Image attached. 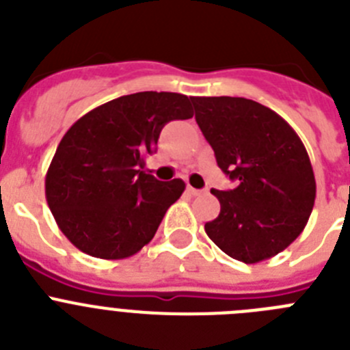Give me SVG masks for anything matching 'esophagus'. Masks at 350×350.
<instances>
[{"label":"esophagus","mask_w":350,"mask_h":350,"mask_svg":"<svg viewBox=\"0 0 350 350\" xmlns=\"http://www.w3.org/2000/svg\"><path fill=\"white\" fill-rule=\"evenodd\" d=\"M187 193H189L191 196H200V194L205 193V189H194V187L187 185Z\"/></svg>","instance_id":"obj_1"}]
</instances>
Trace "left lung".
<instances>
[{
	"label": "left lung",
	"instance_id": "1",
	"mask_svg": "<svg viewBox=\"0 0 350 350\" xmlns=\"http://www.w3.org/2000/svg\"><path fill=\"white\" fill-rule=\"evenodd\" d=\"M193 105L219 168L237 182L234 189H212L221 213L206 222V234L247 265L273 258L299 237L314 208L307 148L279 113L258 101L203 96Z\"/></svg>",
	"mask_w": 350,
	"mask_h": 350
}]
</instances>
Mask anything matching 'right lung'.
<instances>
[{"mask_svg": "<svg viewBox=\"0 0 350 350\" xmlns=\"http://www.w3.org/2000/svg\"><path fill=\"white\" fill-rule=\"evenodd\" d=\"M193 98L145 91L96 107L71 126L45 177L55 222L79 250L92 258L124 259L156 234L184 180L161 182L142 172L161 129L193 117Z\"/></svg>", "mask_w": 350, "mask_h": 350, "instance_id": "add662e5", "label": "right lung"}]
</instances>
